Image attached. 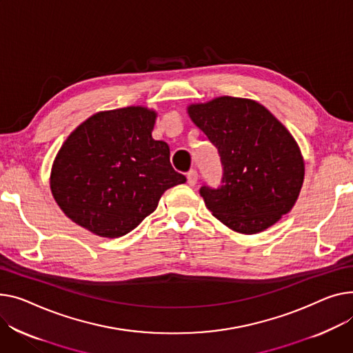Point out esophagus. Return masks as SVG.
I'll return each mask as SVG.
<instances>
[{"instance_id":"34e87169","label":"esophagus","mask_w":353,"mask_h":353,"mask_svg":"<svg viewBox=\"0 0 353 353\" xmlns=\"http://www.w3.org/2000/svg\"><path fill=\"white\" fill-rule=\"evenodd\" d=\"M199 180V173L197 170H190L189 173H187V183H189L190 185H194Z\"/></svg>"}]
</instances>
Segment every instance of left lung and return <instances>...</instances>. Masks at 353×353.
<instances>
[{
    "instance_id": "1",
    "label": "left lung",
    "mask_w": 353,
    "mask_h": 353,
    "mask_svg": "<svg viewBox=\"0 0 353 353\" xmlns=\"http://www.w3.org/2000/svg\"><path fill=\"white\" fill-rule=\"evenodd\" d=\"M187 110L217 148L223 164V184L200 189L213 216L234 231L255 234L290 213L305 168L287 128L251 99L220 97Z\"/></svg>"
}]
</instances>
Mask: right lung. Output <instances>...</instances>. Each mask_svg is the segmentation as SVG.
Listing matches in <instances>:
<instances>
[{
	"label": "right lung",
	"mask_w": 353,
	"mask_h": 353,
	"mask_svg": "<svg viewBox=\"0 0 353 353\" xmlns=\"http://www.w3.org/2000/svg\"><path fill=\"white\" fill-rule=\"evenodd\" d=\"M156 116L142 106L99 112L68 136L52 164L51 192L74 223L122 237L185 181L172 168L169 145L152 137Z\"/></svg>",
	"instance_id": "obj_1"
}]
</instances>
